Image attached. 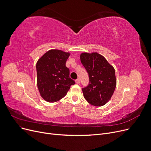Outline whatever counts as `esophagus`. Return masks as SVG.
Returning a JSON list of instances; mask_svg holds the SVG:
<instances>
[{
  "label": "esophagus",
  "instance_id": "34e87169",
  "mask_svg": "<svg viewBox=\"0 0 151 151\" xmlns=\"http://www.w3.org/2000/svg\"><path fill=\"white\" fill-rule=\"evenodd\" d=\"M75 82H76V83L78 84H80V79L78 78V79H76V80H75Z\"/></svg>",
  "mask_w": 151,
  "mask_h": 151
}]
</instances>
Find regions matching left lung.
Wrapping results in <instances>:
<instances>
[{
    "label": "left lung",
    "mask_w": 151,
    "mask_h": 151,
    "mask_svg": "<svg viewBox=\"0 0 151 151\" xmlns=\"http://www.w3.org/2000/svg\"><path fill=\"white\" fill-rule=\"evenodd\" d=\"M80 59L89 78L88 86L82 89L84 99L93 106L105 105L116 86L114 67L97 52L81 53Z\"/></svg>",
    "instance_id": "1"
}]
</instances>
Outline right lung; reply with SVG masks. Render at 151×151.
<instances>
[{
    "label": "right lung",
    "instance_id": "obj_1",
    "mask_svg": "<svg viewBox=\"0 0 151 151\" xmlns=\"http://www.w3.org/2000/svg\"><path fill=\"white\" fill-rule=\"evenodd\" d=\"M69 55V52L51 50L37 62V87L42 97L47 102H55L64 97L70 86L75 84L65 65Z\"/></svg>",
    "mask_w": 151,
    "mask_h": 151
}]
</instances>
